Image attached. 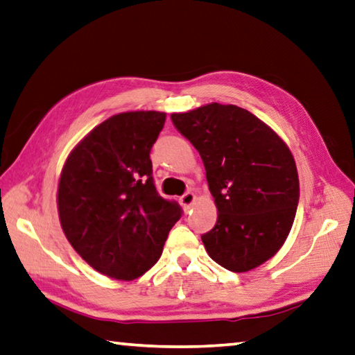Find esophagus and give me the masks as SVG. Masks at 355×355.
I'll return each mask as SVG.
<instances>
[{"mask_svg": "<svg viewBox=\"0 0 355 355\" xmlns=\"http://www.w3.org/2000/svg\"><path fill=\"white\" fill-rule=\"evenodd\" d=\"M196 198L197 197H196L194 192H186L184 196L180 197V203H182V206H183L184 209H189L191 206L196 203Z\"/></svg>", "mask_w": 355, "mask_h": 355, "instance_id": "esophagus-1", "label": "esophagus"}]
</instances>
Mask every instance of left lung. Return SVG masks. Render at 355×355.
<instances>
[{"label":"left lung","instance_id":"8db88e82","mask_svg":"<svg viewBox=\"0 0 355 355\" xmlns=\"http://www.w3.org/2000/svg\"><path fill=\"white\" fill-rule=\"evenodd\" d=\"M171 119L202 157L217 206L216 227L202 236L211 259L236 273L259 267L278 253L295 220L300 180L292 152L236 105L212 102Z\"/></svg>","mask_w":355,"mask_h":355}]
</instances>
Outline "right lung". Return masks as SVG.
Returning a JSON list of instances; mask_svg holds the SVG:
<instances>
[{
	"mask_svg": "<svg viewBox=\"0 0 355 355\" xmlns=\"http://www.w3.org/2000/svg\"><path fill=\"white\" fill-rule=\"evenodd\" d=\"M166 113L127 112L94 127L63 166L57 208L68 242L99 273L132 281L155 266L182 217L161 197L150 150Z\"/></svg>",
	"mask_w": 355,
	"mask_h": 355,
	"instance_id": "add662e5",
	"label": "right lung"
}]
</instances>
